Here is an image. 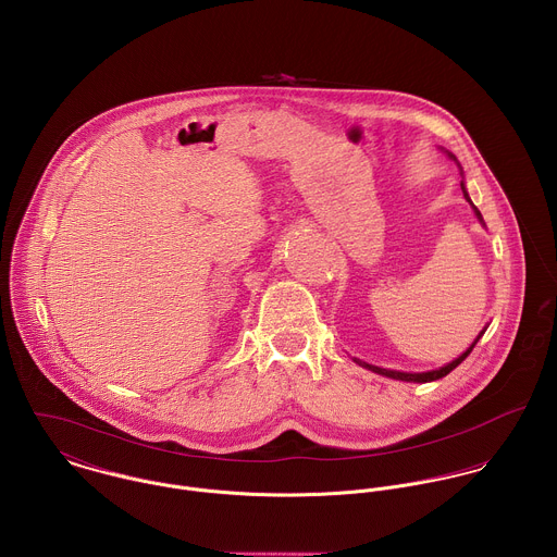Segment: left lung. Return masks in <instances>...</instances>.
I'll return each instance as SVG.
<instances>
[{
  "instance_id": "left-lung-1",
  "label": "left lung",
  "mask_w": 557,
  "mask_h": 557,
  "mask_svg": "<svg viewBox=\"0 0 557 557\" xmlns=\"http://www.w3.org/2000/svg\"><path fill=\"white\" fill-rule=\"evenodd\" d=\"M448 158H453L455 162H457V158L455 156H450L448 153ZM461 189H463V196H466V200L472 205V200H470V196H468V191H466V186L461 184ZM472 209H474V213H476V218L483 222V215H481V211L472 205ZM485 224V222H483ZM483 333H485V329L481 331V335L474 339V344L459 357V359H455V361H450L448 366H444V368H440V370L433 371H421V373H408V371H395V370H382V368H375V366H370V363H366V361H359V359H355V363H359L361 368H366V370L375 371V373H380V375H386V377H393V380H404V382H432V380H440V377H444L446 373H450V371L455 370L470 352H472V348L476 346V342L483 337Z\"/></svg>"
}]
</instances>
